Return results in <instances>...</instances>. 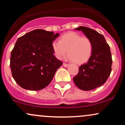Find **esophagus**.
I'll return each instance as SVG.
<instances>
[{"instance_id": "1", "label": "esophagus", "mask_w": 125, "mask_h": 125, "mask_svg": "<svg viewBox=\"0 0 125 125\" xmlns=\"http://www.w3.org/2000/svg\"><path fill=\"white\" fill-rule=\"evenodd\" d=\"M63 65L64 67H67V66H69V64L65 63H63Z\"/></svg>"}]
</instances>
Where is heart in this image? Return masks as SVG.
Wrapping results in <instances>:
<instances>
[{"label":"heart","instance_id":"obj_1","mask_svg":"<svg viewBox=\"0 0 125 125\" xmlns=\"http://www.w3.org/2000/svg\"><path fill=\"white\" fill-rule=\"evenodd\" d=\"M52 47L57 58L65 56L67 51L69 58L77 64L86 62L92 53V44L89 39L75 32L63 35L60 41L53 42Z\"/></svg>","mask_w":125,"mask_h":125}]
</instances>
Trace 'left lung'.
Returning a JSON list of instances; mask_svg holds the SVG:
<instances>
[{
  "mask_svg": "<svg viewBox=\"0 0 125 125\" xmlns=\"http://www.w3.org/2000/svg\"><path fill=\"white\" fill-rule=\"evenodd\" d=\"M75 29L83 31L92 44L91 56L79 67L78 74L73 78L77 87L88 91L100 87L106 82L112 71V54L109 46L102 35L84 26Z\"/></svg>",
  "mask_w": 125,
  "mask_h": 125,
  "instance_id": "obj_1",
  "label": "left lung"
}]
</instances>
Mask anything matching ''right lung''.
<instances>
[{"mask_svg":"<svg viewBox=\"0 0 125 125\" xmlns=\"http://www.w3.org/2000/svg\"><path fill=\"white\" fill-rule=\"evenodd\" d=\"M59 36L36 29L17 40L11 52L12 76L25 89L39 90L49 84L63 62L54 56L52 43Z\"/></svg>","mask_w":125,"mask_h":125,"instance_id":"add662e5","label":"right lung"}]
</instances>
